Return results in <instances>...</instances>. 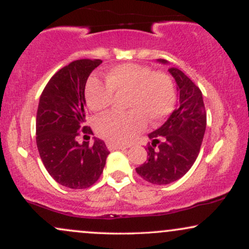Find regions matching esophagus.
<instances>
[{
    "instance_id": "1",
    "label": "esophagus",
    "mask_w": 249,
    "mask_h": 249,
    "mask_svg": "<svg viewBox=\"0 0 249 249\" xmlns=\"http://www.w3.org/2000/svg\"><path fill=\"white\" fill-rule=\"evenodd\" d=\"M107 148L110 151H115V150H125V148H127V146H124V145H117V144H113V142H107Z\"/></svg>"
}]
</instances>
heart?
Wrapping results in <instances>:
<instances>
[{"label": "heart", "mask_w": 249, "mask_h": 249, "mask_svg": "<svg viewBox=\"0 0 249 249\" xmlns=\"http://www.w3.org/2000/svg\"><path fill=\"white\" fill-rule=\"evenodd\" d=\"M107 84L90 78L85 98L91 110L102 111L113 101V93L128 92L127 112H110L99 117L97 132L113 144L131 142L146 125L158 124L172 112L176 91L170 77L139 64L127 63L111 68L105 73Z\"/></svg>", "instance_id": "1"}]
</instances>
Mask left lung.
<instances>
[{
	"instance_id": "8db88e82",
	"label": "left lung",
	"mask_w": 249,
	"mask_h": 249,
	"mask_svg": "<svg viewBox=\"0 0 249 249\" xmlns=\"http://www.w3.org/2000/svg\"><path fill=\"white\" fill-rule=\"evenodd\" d=\"M168 64L165 59H158ZM178 91L176 110L160 127L148 133L147 161L136 168L142 179L167 185L184 177L198 157L205 131L206 110L200 89L177 68H170Z\"/></svg>"
}]
</instances>
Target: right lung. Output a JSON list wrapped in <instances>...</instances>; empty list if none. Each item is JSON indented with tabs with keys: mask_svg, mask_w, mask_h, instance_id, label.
Segmentation results:
<instances>
[{
	"mask_svg": "<svg viewBox=\"0 0 249 249\" xmlns=\"http://www.w3.org/2000/svg\"><path fill=\"white\" fill-rule=\"evenodd\" d=\"M101 59H78L51 77L39 97L36 116V142L49 174L62 186L82 190L99 179L108 150L93 138L78 142L81 134L92 133L85 126V84ZM84 136V137H85Z\"/></svg>",
	"mask_w": 249,
	"mask_h": 249,
	"instance_id": "right-lung-1",
	"label": "right lung"
}]
</instances>
